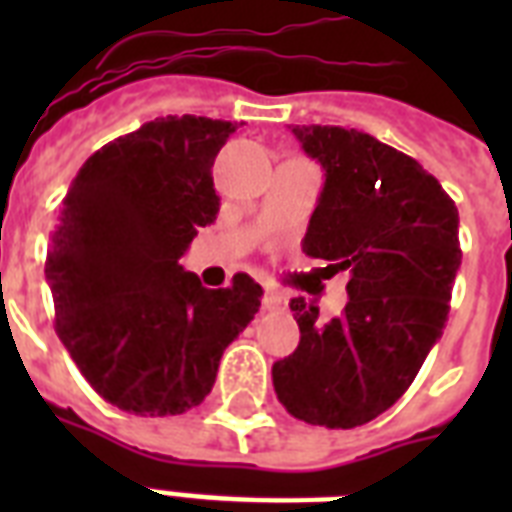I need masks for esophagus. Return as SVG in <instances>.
Segmentation results:
<instances>
[{
	"instance_id": "obj_1",
	"label": "esophagus",
	"mask_w": 512,
	"mask_h": 512,
	"mask_svg": "<svg viewBox=\"0 0 512 512\" xmlns=\"http://www.w3.org/2000/svg\"><path fill=\"white\" fill-rule=\"evenodd\" d=\"M263 305L265 311H284V308H287V297L281 295V292H276V289H265Z\"/></svg>"
}]
</instances>
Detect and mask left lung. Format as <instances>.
Returning a JSON list of instances; mask_svg holds the SVG:
<instances>
[{"mask_svg": "<svg viewBox=\"0 0 512 512\" xmlns=\"http://www.w3.org/2000/svg\"><path fill=\"white\" fill-rule=\"evenodd\" d=\"M324 170L303 252L348 271L342 316L295 297L292 356L273 364V388L308 425L356 428L396 404L441 340L460 271V215L420 162L372 135L342 127H292Z\"/></svg>", "mask_w": 512, "mask_h": 512, "instance_id": "left-lung-1", "label": "left lung"}]
</instances>
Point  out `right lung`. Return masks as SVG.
Instances as JSON below:
<instances>
[{"mask_svg": "<svg viewBox=\"0 0 512 512\" xmlns=\"http://www.w3.org/2000/svg\"><path fill=\"white\" fill-rule=\"evenodd\" d=\"M236 124L167 116L82 164L60 204L44 276L55 332L98 396L140 417L183 414L215 385L223 350L260 311L236 273L201 287L180 257L215 223L212 164Z\"/></svg>", "mask_w": 512, "mask_h": 512, "instance_id": "add662e5", "label": "right lung"}]
</instances>
